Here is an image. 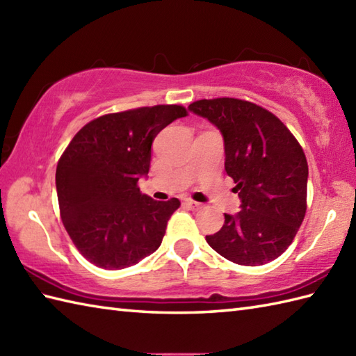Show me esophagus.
I'll return each instance as SVG.
<instances>
[{"label": "esophagus", "mask_w": 356, "mask_h": 356, "mask_svg": "<svg viewBox=\"0 0 356 356\" xmlns=\"http://www.w3.org/2000/svg\"><path fill=\"white\" fill-rule=\"evenodd\" d=\"M185 205L190 208L191 211H199L200 208H202V203H199V202H194V200H185Z\"/></svg>", "instance_id": "34e87169"}]
</instances>
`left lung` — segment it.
Returning <instances> with one entry per match:
<instances>
[{
  "mask_svg": "<svg viewBox=\"0 0 356 356\" xmlns=\"http://www.w3.org/2000/svg\"><path fill=\"white\" fill-rule=\"evenodd\" d=\"M188 110L222 133L225 170L234 179L240 211L225 214L208 245L232 263L260 266L282 255L306 214L307 161L297 139L270 111L252 102L217 97Z\"/></svg>",
  "mask_w": 356,
  "mask_h": 356,
  "instance_id": "8db88e82",
  "label": "left lung"
}]
</instances>
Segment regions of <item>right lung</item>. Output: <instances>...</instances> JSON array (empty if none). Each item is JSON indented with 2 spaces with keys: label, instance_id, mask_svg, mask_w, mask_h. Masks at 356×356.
I'll use <instances>...</instances> for the list:
<instances>
[{
  "label": "right lung",
  "instance_id": "obj_1",
  "mask_svg": "<svg viewBox=\"0 0 356 356\" xmlns=\"http://www.w3.org/2000/svg\"><path fill=\"white\" fill-rule=\"evenodd\" d=\"M180 105L111 113L82 127L56 166L61 218L78 251L102 269L139 263L161 246L177 199L153 200L138 188L147 177L151 143Z\"/></svg>",
  "mask_w": 356,
  "mask_h": 356
}]
</instances>
